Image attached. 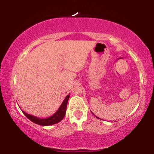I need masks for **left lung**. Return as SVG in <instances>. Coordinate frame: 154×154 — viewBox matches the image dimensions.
I'll list each match as a JSON object with an SVG mask.
<instances>
[{"label": "left lung", "instance_id": "8db88e82", "mask_svg": "<svg viewBox=\"0 0 154 154\" xmlns=\"http://www.w3.org/2000/svg\"><path fill=\"white\" fill-rule=\"evenodd\" d=\"M92 114H93V113H92ZM93 115H94V114H93ZM96 118H98V117H96Z\"/></svg>", "mask_w": 154, "mask_h": 154}]
</instances>
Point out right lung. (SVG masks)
Here are the masks:
<instances>
[{"mask_svg":"<svg viewBox=\"0 0 154 154\" xmlns=\"http://www.w3.org/2000/svg\"><path fill=\"white\" fill-rule=\"evenodd\" d=\"M70 97V95H67L66 97L65 98L63 102H62V105L60 106L59 109H58L55 113L52 115L51 116L49 117L48 118H43L41 119L39 118H37V117L32 116V115L28 114L26 113L25 111H22V113H24L26 117L30 119L31 122H34L36 124L41 125V126H50V125H53L58 123V122L62 120V119L64 118L65 115H66V107H67V103L68 100H69V98Z\"/></svg>","mask_w":154,"mask_h":154,"instance_id":"obj_1","label":"right lung"}]
</instances>
